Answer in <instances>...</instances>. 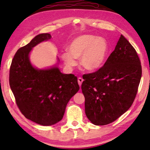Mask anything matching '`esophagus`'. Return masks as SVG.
Masks as SVG:
<instances>
[{"label": "esophagus", "instance_id": "esophagus-1", "mask_svg": "<svg viewBox=\"0 0 150 150\" xmlns=\"http://www.w3.org/2000/svg\"><path fill=\"white\" fill-rule=\"evenodd\" d=\"M77 81H78V84H79V85L80 86H81V84H82V83H83V78H81V77H78V79H77Z\"/></svg>", "mask_w": 150, "mask_h": 150}]
</instances>
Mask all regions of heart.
I'll return each instance as SVG.
<instances>
[{
    "instance_id": "obj_1",
    "label": "heart",
    "mask_w": 150,
    "mask_h": 150,
    "mask_svg": "<svg viewBox=\"0 0 150 150\" xmlns=\"http://www.w3.org/2000/svg\"><path fill=\"white\" fill-rule=\"evenodd\" d=\"M67 51L62 55L67 67H74L77 65L75 59L80 58L81 67L88 71H93L105 63L108 53V44L104 38L81 35L72 40Z\"/></svg>"
}]
</instances>
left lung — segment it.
I'll list each match as a JSON object with an SVG mask.
<instances>
[{
  "label": "left lung",
  "mask_w": 150,
  "mask_h": 150,
  "mask_svg": "<svg viewBox=\"0 0 150 150\" xmlns=\"http://www.w3.org/2000/svg\"><path fill=\"white\" fill-rule=\"evenodd\" d=\"M141 77L138 54L121 35L103 67L83 75L81 89L88 120L95 125L103 126L118 119L132 105Z\"/></svg>",
  "instance_id": "left-lung-1"
}]
</instances>
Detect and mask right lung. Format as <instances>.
<instances>
[{"label": "right lung", "instance_id": "1", "mask_svg": "<svg viewBox=\"0 0 150 150\" xmlns=\"http://www.w3.org/2000/svg\"><path fill=\"white\" fill-rule=\"evenodd\" d=\"M52 38L40 34L17 51L10 67L9 83L16 105L26 118L42 126H52L64 115L66 106L79 86L73 74H63L57 67L37 69L31 65L32 48Z\"/></svg>", "mask_w": 150, "mask_h": 150}]
</instances>
